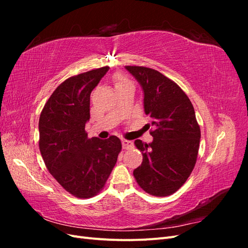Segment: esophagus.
Instances as JSON below:
<instances>
[{"mask_svg": "<svg viewBox=\"0 0 248 248\" xmlns=\"http://www.w3.org/2000/svg\"><path fill=\"white\" fill-rule=\"evenodd\" d=\"M122 147H123V149H125V150L132 149V148H133V141L127 140H122Z\"/></svg>", "mask_w": 248, "mask_h": 248, "instance_id": "1", "label": "esophagus"}]
</instances>
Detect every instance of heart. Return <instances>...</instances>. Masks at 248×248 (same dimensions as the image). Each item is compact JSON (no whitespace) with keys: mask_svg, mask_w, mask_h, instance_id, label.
I'll list each match as a JSON object with an SVG mask.
<instances>
[{"mask_svg":"<svg viewBox=\"0 0 248 248\" xmlns=\"http://www.w3.org/2000/svg\"><path fill=\"white\" fill-rule=\"evenodd\" d=\"M127 81H129V80L124 78H122V77H117V78H115V85L118 86V85L124 84V82H127Z\"/></svg>","mask_w":248,"mask_h":248,"instance_id":"b5f03b06","label":"heart"}]
</instances>
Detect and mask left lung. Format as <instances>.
<instances>
[{
  "label": "left lung",
  "instance_id": "left-lung-1",
  "mask_svg": "<svg viewBox=\"0 0 248 248\" xmlns=\"http://www.w3.org/2000/svg\"><path fill=\"white\" fill-rule=\"evenodd\" d=\"M144 91V108L152 120L153 141L134 145L142 162L133 170L141 189L154 197L175 193L196 166L201 129L189 98L175 81L144 66H125Z\"/></svg>",
  "mask_w": 248,
  "mask_h": 248
}]
</instances>
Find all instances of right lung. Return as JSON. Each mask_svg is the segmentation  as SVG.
I'll list each match as a JSON object with an SVG mask.
<instances>
[{"mask_svg":"<svg viewBox=\"0 0 248 248\" xmlns=\"http://www.w3.org/2000/svg\"><path fill=\"white\" fill-rule=\"evenodd\" d=\"M109 67L64 80L46 101L39 118V149L59 184L79 199L96 196L106 185L121 152L119 138H88L90 95Z\"/></svg>","mask_w":248,"mask_h":248,"instance_id":"add662e5","label":"right lung"}]
</instances>
